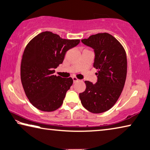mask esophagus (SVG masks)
I'll use <instances>...</instances> for the list:
<instances>
[{"label": "esophagus", "mask_w": 150, "mask_h": 150, "mask_svg": "<svg viewBox=\"0 0 150 150\" xmlns=\"http://www.w3.org/2000/svg\"><path fill=\"white\" fill-rule=\"evenodd\" d=\"M73 82H74V83L79 81V79H77L76 77H73Z\"/></svg>", "instance_id": "esophagus-1"}]
</instances>
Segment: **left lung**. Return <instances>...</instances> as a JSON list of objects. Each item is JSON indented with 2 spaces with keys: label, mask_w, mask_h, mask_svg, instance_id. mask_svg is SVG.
<instances>
[{
  "label": "left lung",
  "mask_w": 150,
  "mask_h": 150,
  "mask_svg": "<svg viewBox=\"0 0 150 150\" xmlns=\"http://www.w3.org/2000/svg\"><path fill=\"white\" fill-rule=\"evenodd\" d=\"M81 42L95 50L94 67L97 69L98 81L95 84L85 81L86 89L79 94L81 102L91 112L102 113L115 105L122 92L127 74L126 51L115 37L106 32Z\"/></svg>",
  "instance_id": "8db88e82"
}]
</instances>
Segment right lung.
<instances>
[{
    "instance_id": "right-lung-1",
    "label": "right lung",
    "mask_w": 150,
    "mask_h": 150,
    "mask_svg": "<svg viewBox=\"0 0 150 150\" xmlns=\"http://www.w3.org/2000/svg\"><path fill=\"white\" fill-rule=\"evenodd\" d=\"M79 40H66L52 32H43L25 47L20 66L22 87L28 99L39 110L52 112L62 105L71 77L54 75L66 52L79 44Z\"/></svg>"
}]
</instances>
